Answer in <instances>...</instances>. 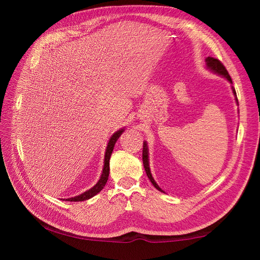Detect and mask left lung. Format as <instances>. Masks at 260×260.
<instances>
[{
  "label": "left lung",
  "mask_w": 260,
  "mask_h": 260,
  "mask_svg": "<svg viewBox=\"0 0 260 260\" xmlns=\"http://www.w3.org/2000/svg\"><path fill=\"white\" fill-rule=\"evenodd\" d=\"M206 64H207V69H209L210 71H212V73L217 74L219 76H222L223 78L227 79L230 82V84L233 85V80H231L227 69L224 68V66L221 62H220L218 59H214L212 57H208V58H206ZM231 89H233L234 96H235V99H236V103L238 104V99H237V93H236V90H235V88L233 86H231ZM143 164H144V169H145V172H146L147 178L150 179V181L152 182V184L155 186L158 191L163 192L161 187L157 185L155 180H154V178L152 176L151 169H150V161H148V146H147V143L146 142L143 143Z\"/></svg>",
  "instance_id": "1"
}]
</instances>
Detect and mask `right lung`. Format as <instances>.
<instances>
[{
    "instance_id": "right-lung-1",
    "label": "right lung",
    "mask_w": 260,
    "mask_h": 260,
    "mask_svg": "<svg viewBox=\"0 0 260 260\" xmlns=\"http://www.w3.org/2000/svg\"><path fill=\"white\" fill-rule=\"evenodd\" d=\"M124 131H125V128H120L117 132H115V133L112 136H110V139L108 141V144H107V147H106V152H105L103 172H102V175H101V179H99V181L97 182V183L93 185L91 189L87 190L84 193H81V194L77 196V197L69 198V199H63V200L71 201V202H73V201L74 202L85 201V200H88V199L95 197L97 193H99L104 189V186H105V184H106V182L108 180V175H109V158H110V155H112L116 142H117V140L119 139V136L123 134Z\"/></svg>"
}]
</instances>
